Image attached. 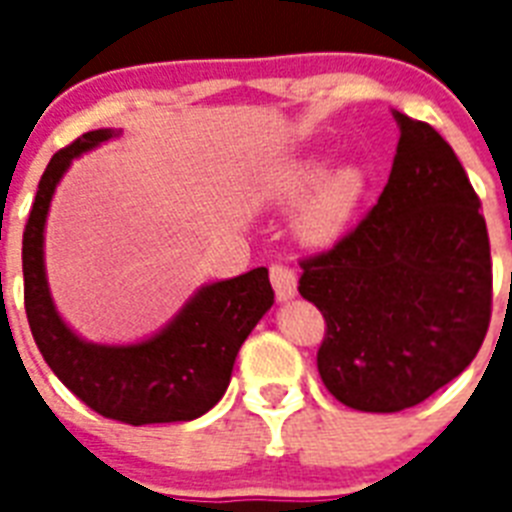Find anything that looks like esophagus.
<instances>
[{
  "mask_svg": "<svg viewBox=\"0 0 512 512\" xmlns=\"http://www.w3.org/2000/svg\"><path fill=\"white\" fill-rule=\"evenodd\" d=\"M271 284L279 303H287V300H292L297 295V276L289 265H271Z\"/></svg>",
  "mask_w": 512,
  "mask_h": 512,
  "instance_id": "obj_1",
  "label": "esophagus"
}]
</instances>
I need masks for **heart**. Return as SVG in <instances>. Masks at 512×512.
Wrapping results in <instances>:
<instances>
[{
    "mask_svg": "<svg viewBox=\"0 0 512 512\" xmlns=\"http://www.w3.org/2000/svg\"><path fill=\"white\" fill-rule=\"evenodd\" d=\"M327 154H305L276 172L271 196L281 207L303 201L295 215L297 239L311 247L335 244L364 204L369 177L353 162L327 170Z\"/></svg>",
    "mask_w": 512,
    "mask_h": 512,
    "instance_id": "1",
    "label": "heart"
}]
</instances>
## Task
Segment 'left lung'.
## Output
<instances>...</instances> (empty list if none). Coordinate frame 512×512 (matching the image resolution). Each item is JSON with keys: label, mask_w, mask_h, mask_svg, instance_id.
Returning <instances> with one entry per match:
<instances>
[{"label": "left lung", "mask_w": 512, "mask_h": 512, "mask_svg": "<svg viewBox=\"0 0 512 512\" xmlns=\"http://www.w3.org/2000/svg\"><path fill=\"white\" fill-rule=\"evenodd\" d=\"M396 156L372 212L300 263V295L324 313L319 374L340 404L401 412L476 358L492 319L486 220L452 146L393 111Z\"/></svg>", "instance_id": "8db88e82"}]
</instances>
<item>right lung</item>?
<instances>
[{
  "mask_svg": "<svg viewBox=\"0 0 512 512\" xmlns=\"http://www.w3.org/2000/svg\"><path fill=\"white\" fill-rule=\"evenodd\" d=\"M92 130L52 156L23 231V295L36 348L76 398L127 425L188 422L209 412L231 382L241 342L271 311L268 268L204 284L156 335L130 345L79 337L55 308L44 271V225L60 177L76 156L116 138Z\"/></svg>",
  "mask_w": 512,
  "mask_h": 512,
  "instance_id": "right-lung-1",
  "label": "right lung"
}]
</instances>
